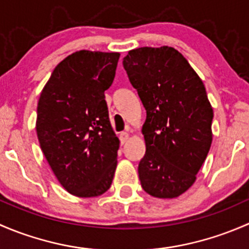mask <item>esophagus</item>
<instances>
[{
    "label": "esophagus",
    "mask_w": 249,
    "mask_h": 249,
    "mask_svg": "<svg viewBox=\"0 0 249 249\" xmlns=\"http://www.w3.org/2000/svg\"><path fill=\"white\" fill-rule=\"evenodd\" d=\"M119 139H120V142H122L123 144H124V143L126 142L127 140H129V134H127V132H120Z\"/></svg>",
    "instance_id": "34e87169"
}]
</instances>
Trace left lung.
Instances as JSON below:
<instances>
[{"label": "left lung", "mask_w": 249, "mask_h": 249, "mask_svg": "<svg viewBox=\"0 0 249 249\" xmlns=\"http://www.w3.org/2000/svg\"><path fill=\"white\" fill-rule=\"evenodd\" d=\"M123 66L147 112L141 185L154 197L179 196L194 184L212 143L213 109L205 85L172 47L130 50Z\"/></svg>", "instance_id": "left-lung-1"}]
</instances>
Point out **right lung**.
Wrapping results in <instances>:
<instances>
[{
    "label": "right lung",
    "instance_id": "right-lung-1",
    "mask_svg": "<svg viewBox=\"0 0 249 249\" xmlns=\"http://www.w3.org/2000/svg\"><path fill=\"white\" fill-rule=\"evenodd\" d=\"M119 53L79 50L54 69L39 96L36 131L60 184L72 195L95 197L109 189L119 140L110 126L105 91Z\"/></svg>",
    "mask_w": 249,
    "mask_h": 249
}]
</instances>
